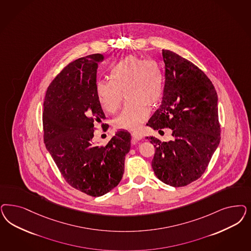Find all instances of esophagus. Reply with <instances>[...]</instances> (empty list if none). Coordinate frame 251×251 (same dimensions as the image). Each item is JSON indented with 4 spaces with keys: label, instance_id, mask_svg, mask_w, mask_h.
I'll use <instances>...</instances> for the list:
<instances>
[{
    "label": "esophagus",
    "instance_id": "obj_1",
    "mask_svg": "<svg viewBox=\"0 0 251 251\" xmlns=\"http://www.w3.org/2000/svg\"><path fill=\"white\" fill-rule=\"evenodd\" d=\"M142 138H143L142 135H140V134H138V133H133V134H132V141H133L134 143H137L138 141L141 140Z\"/></svg>",
    "mask_w": 251,
    "mask_h": 251
}]
</instances>
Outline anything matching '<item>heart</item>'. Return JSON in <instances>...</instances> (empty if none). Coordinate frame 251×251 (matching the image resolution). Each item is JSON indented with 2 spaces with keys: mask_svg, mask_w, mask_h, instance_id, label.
Here are the masks:
<instances>
[{
  "mask_svg": "<svg viewBox=\"0 0 251 251\" xmlns=\"http://www.w3.org/2000/svg\"><path fill=\"white\" fill-rule=\"evenodd\" d=\"M112 79H99L98 100L106 113H114L126 94L128 103L114 119L118 129L138 130L149 116L148 107L159 103L163 91L162 72L158 65L129 55L117 62L111 71Z\"/></svg>",
  "mask_w": 251,
  "mask_h": 251,
  "instance_id": "heart-1",
  "label": "heart"
}]
</instances>
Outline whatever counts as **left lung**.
Segmentation results:
<instances>
[{
	"mask_svg": "<svg viewBox=\"0 0 251 251\" xmlns=\"http://www.w3.org/2000/svg\"><path fill=\"white\" fill-rule=\"evenodd\" d=\"M165 82L162 105L147 126L171 128L173 140L151 137L155 148L151 166L162 182L185 186L204 174L221 140L218 97L209 77L198 66L162 50Z\"/></svg>",
	"mask_w": 251,
	"mask_h": 251,
	"instance_id": "obj_1",
	"label": "left lung"
}]
</instances>
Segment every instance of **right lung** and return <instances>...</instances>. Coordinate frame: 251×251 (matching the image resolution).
I'll use <instances>...</instances> for the list:
<instances>
[{
	"label": "right lung",
	"mask_w": 251,
	"mask_h": 251,
	"mask_svg": "<svg viewBox=\"0 0 251 251\" xmlns=\"http://www.w3.org/2000/svg\"><path fill=\"white\" fill-rule=\"evenodd\" d=\"M95 53L82 57L50 84L43 103L44 143L65 181L85 194L100 197L117 186L130 150L129 132L117 131L106 146L93 142L95 125L106 119L98 100Z\"/></svg>",
	"instance_id": "obj_1"
}]
</instances>
